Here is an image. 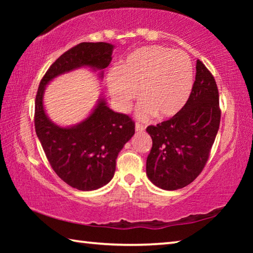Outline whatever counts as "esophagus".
I'll return each instance as SVG.
<instances>
[{
	"label": "esophagus",
	"mask_w": 253,
	"mask_h": 253,
	"mask_svg": "<svg viewBox=\"0 0 253 253\" xmlns=\"http://www.w3.org/2000/svg\"><path fill=\"white\" fill-rule=\"evenodd\" d=\"M135 129H136V131H143L145 129V127L142 125V124L136 123L135 124Z\"/></svg>",
	"instance_id": "1"
}]
</instances>
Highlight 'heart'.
Masks as SVG:
<instances>
[{"label": "heart", "instance_id": "obj_1", "mask_svg": "<svg viewBox=\"0 0 253 253\" xmlns=\"http://www.w3.org/2000/svg\"><path fill=\"white\" fill-rule=\"evenodd\" d=\"M110 96L122 111L138 93L137 116L172 118L185 106L193 87V66L184 51L161 45L134 51L107 77Z\"/></svg>", "mask_w": 253, "mask_h": 253}]
</instances>
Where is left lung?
I'll return each instance as SVG.
<instances>
[{
	"label": "left lung",
	"mask_w": 253,
	"mask_h": 253,
	"mask_svg": "<svg viewBox=\"0 0 253 253\" xmlns=\"http://www.w3.org/2000/svg\"><path fill=\"white\" fill-rule=\"evenodd\" d=\"M220 118L215 80L198 60L195 81L185 106L169 121L147 127L153 140L146 161L149 181L166 191L193 182L207 164Z\"/></svg>",
	"instance_id": "left-lung-1"
}]
</instances>
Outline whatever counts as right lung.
<instances>
[{
  "label": "right lung",
  "mask_w": 253,
  "mask_h": 253,
  "mask_svg": "<svg viewBox=\"0 0 253 253\" xmlns=\"http://www.w3.org/2000/svg\"><path fill=\"white\" fill-rule=\"evenodd\" d=\"M114 48L107 42H83L68 50L45 72L36 97L34 126L45 156L58 176L80 191L98 190L111 181L119 152L135 134L134 122L111 110L101 93L84 121L60 126L46 114L44 90L57 77L80 68L99 71L98 78L102 79Z\"/></svg>",
  "instance_id": "obj_1"
}]
</instances>
